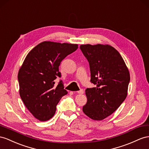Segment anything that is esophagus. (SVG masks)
<instances>
[{
	"mask_svg": "<svg viewBox=\"0 0 149 149\" xmlns=\"http://www.w3.org/2000/svg\"><path fill=\"white\" fill-rule=\"evenodd\" d=\"M77 94H82L84 93V90L81 89V90H80L79 91H77Z\"/></svg>",
	"mask_w": 149,
	"mask_h": 149,
	"instance_id": "obj_1",
	"label": "esophagus"
}]
</instances>
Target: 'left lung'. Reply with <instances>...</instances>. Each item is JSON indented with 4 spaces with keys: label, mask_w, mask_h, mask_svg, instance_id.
Here are the masks:
<instances>
[{
    "label": "left lung",
    "mask_w": 149,
    "mask_h": 149,
    "mask_svg": "<svg viewBox=\"0 0 149 149\" xmlns=\"http://www.w3.org/2000/svg\"><path fill=\"white\" fill-rule=\"evenodd\" d=\"M88 60L91 82L86 90L87 103L82 111L92 120H102L114 113L127 97L130 76L121 55L109 45H81Z\"/></svg>",
    "instance_id": "obj_1"
}]
</instances>
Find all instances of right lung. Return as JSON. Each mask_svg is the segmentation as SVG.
Masks as SVG:
<instances>
[{
  "label": "right lung",
  "instance_id": "obj_1",
  "mask_svg": "<svg viewBox=\"0 0 149 149\" xmlns=\"http://www.w3.org/2000/svg\"><path fill=\"white\" fill-rule=\"evenodd\" d=\"M78 48L77 44L43 41L30 51L18 72L19 94L25 106L41 121L52 118L60 99L67 94L60 81V62Z\"/></svg>",
  "mask_w": 149,
  "mask_h": 149
}]
</instances>
